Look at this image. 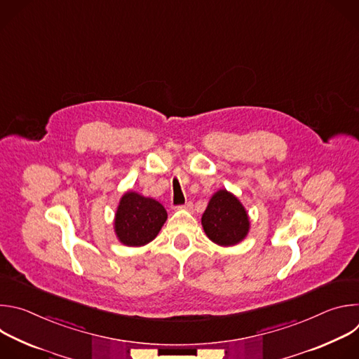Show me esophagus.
Listing matches in <instances>:
<instances>
[{
	"instance_id": "obj_1",
	"label": "esophagus",
	"mask_w": 359,
	"mask_h": 359,
	"mask_svg": "<svg viewBox=\"0 0 359 359\" xmlns=\"http://www.w3.org/2000/svg\"><path fill=\"white\" fill-rule=\"evenodd\" d=\"M177 209H184V210H191L193 209V203L191 201H186L182 206H179Z\"/></svg>"
}]
</instances>
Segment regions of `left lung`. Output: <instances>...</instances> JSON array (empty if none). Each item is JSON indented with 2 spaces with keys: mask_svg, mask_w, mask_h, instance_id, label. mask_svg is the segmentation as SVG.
Segmentation results:
<instances>
[{
  "mask_svg": "<svg viewBox=\"0 0 359 359\" xmlns=\"http://www.w3.org/2000/svg\"><path fill=\"white\" fill-rule=\"evenodd\" d=\"M201 224L208 237L219 245H234L248 233V216L236 196L219 190L203 213Z\"/></svg>",
  "mask_w": 359,
  "mask_h": 359,
  "instance_id": "left-lung-1",
  "label": "left lung"
}]
</instances>
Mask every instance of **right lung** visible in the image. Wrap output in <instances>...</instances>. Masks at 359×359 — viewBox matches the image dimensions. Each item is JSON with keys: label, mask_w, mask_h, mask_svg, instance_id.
<instances>
[{"label": "right lung", "mask_w": 359, "mask_h": 359, "mask_svg": "<svg viewBox=\"0 0 359 359\" xmlns=\"http://www.w3.org/2000/svg\"><path fill=\"white\" fill-rule=\"evenodd\" d=\"M166 219L168 213L159 201L128 191L119 203L115 231L126 245H144L158 236Z\"/></svg>", "instance_id": "right-lung-1"}]
</instances>
